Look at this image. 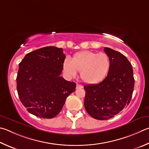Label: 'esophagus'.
<instances>
[{
    "label": "esophagus",
    "instance_id": "esophagus-1",
    "mask_svg": "<svg viewBox=\"0 0 149 149\" xmlns=\"http://www.w3.org/2000/svg\"><path fill=\"white\" fill-rule=\"evenodd\" d=\"M83 88V85H80V84H77L76 85V88L78 89V88Z\"/></svg>",
    "mask_w": 149,
    "mask_h": 149
}]
</instances>
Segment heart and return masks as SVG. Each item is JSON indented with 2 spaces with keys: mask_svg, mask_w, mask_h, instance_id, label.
I'll return each instance as SVG.
<instances>
[{
  "mask_svg": "<svg viewBox=\"0 0 149 149\" xmlns=\"http://www.w3.org/2000/svg\"><path fill=\"white\" fill-rule=\"evenodd\" d=\"M111 68L110 58L106 53H97L91 51H83L75 53L71 60L66 58L63 63V70L70 77L77 75L87 84L102 82L109 73Z\"/></svg>",
  "mask_w": 149,
  "mask_h": 149,
  "instance_id": "obj_1",
  "label": "heart"
}]
</instances>
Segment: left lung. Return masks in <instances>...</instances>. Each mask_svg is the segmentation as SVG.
I'll list each match as a JSON object with an SVG mask.
<instances>
[{"label": "left lung", "instance_id": "obj_1", "mask_svg": "<svg viewBox=\"0 0 149 149\" xmlns=\"http://www.w3.org/2000/svg\"><path fill=\"white\" fill-rule=\"evenodd\" d=\"M104 51L111 61L107 77L98 84L86 85L84 105L97 120H107L121 111L130 102L134 88L133 68L123 54L109 47Z\"/></svg>", "mask_w": 149, "mask_h": 149}]
</instances>
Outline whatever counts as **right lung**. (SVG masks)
<instances>
[{
  "label": "right lung",
  "instance_id": "add662e5",
  "mask_svg": "<svg viewBox=\"0 0 149 149\" xmlns=\"http://www.w3.org/2000/svg\"><path fill=\"white\" fill-rule=\"evenodd\" d=\"M65 58L63 49L49 46L27 53L19 64L18 96L30 113L55 117L75 91L76 84L61 76Z\"/></svg>",
  "mask_w": 149,
  "mask_h": 149
}]
</instances>
